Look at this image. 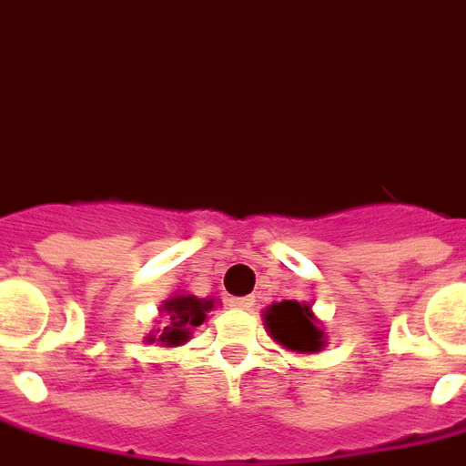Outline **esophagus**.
Segmentation results:
<instances>
[{
	"label": "esophagus",
	"instance_id": "obj_1",
	"mask_svg": "<svg viewBox=\"0 0 466 466\" xmlns=\"http://www.w3.org/2000/svg\"><path fill=\"white\" fill-rule=\"evenodd\" d=\"M229 306H232V309H239V311H251L254 299H249V296H244V299H232V301H229Z\"/></svg>",
	"mask_w": 466,
	"mask_h": 466
}]
</instances>
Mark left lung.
Masks as SVG:
<instances>
[{
  "label": "left lung",
  "mask_w": 466,
  "mask_h": 466,
  "mask_svg": "<svg viewBox=\"0 0 466 466\" xmlns=\"http://www.w3.org/2000/svg\"><path fill=\"white\" fill-rule=\"evenodd\" d=\"M264 316L268 336L286 350L294 353H320L326 346L323 323L316 319L311 303L306 301H279L271 303Z\"/></svg>",
  "instance_id": "8db88e82"
}]
</instances>
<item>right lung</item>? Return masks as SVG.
<instances>
[{"instance_id": "right-lung-1", "label": "right lung", "mask_w": 466, "mask_h": 466, "mask_svg": "<svg viewBox=\"0 0 466 466\" xmlns=\"http://www.w3.org/2000/svg\"><path fill=\"white\" fill-rule=\"evenodd\" d=\"M215 296H199L189 291H175L170 299L160 303V323L146 336L147 343H157L165 348H177L192 339V329L202 326L207 320V313L217 306Z\"/></svg>"}]
</instances>
